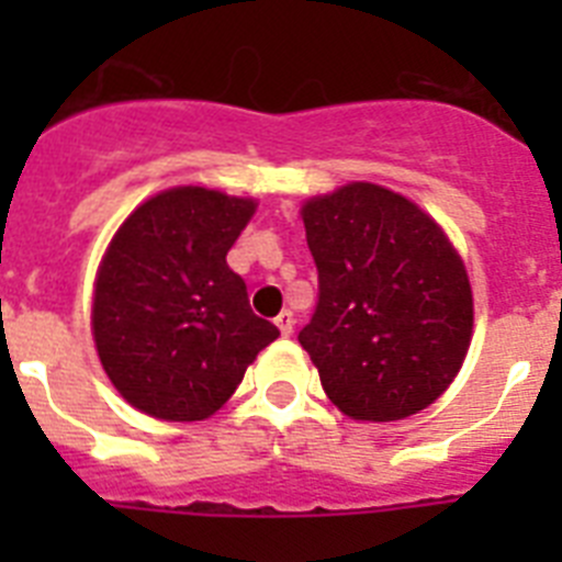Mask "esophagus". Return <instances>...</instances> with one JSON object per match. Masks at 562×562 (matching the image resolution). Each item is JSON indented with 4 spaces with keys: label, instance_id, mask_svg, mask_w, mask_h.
I'll use <instances>...</instances> for the list:
<instances>
[{
    "label": "esophagus",
    "instance_id": "esophagus-1",
    "mask_svg": "<svg viewBox=\"0 0 562 562\" xmlns=\"http://www.w3.org/2000/svg\"><path fill=\"white\" fill-rule=\"evenodd\" d=\"M276 326H278V331H281V335L290 337L292 329H295V315H292L290 310H284L281 315L276 317Z\"/></svg>",
    "mask_w": 562,
    "mask_h": 562
}]
</instances>
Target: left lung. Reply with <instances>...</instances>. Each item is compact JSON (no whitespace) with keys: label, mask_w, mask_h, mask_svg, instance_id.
I'll list each match as a JSON object with an SVG mask.
<instances>
[{"label":"left lung","mask_w":562,"mask_h":562,"mask_svg":"<svg viewBox=\"0 0 562 562\" xmlns=\"http://www.w3.org/2000/svg\"><path fill=\"white\" fill-rule=\"evenodd\" d=\"M317 304L297 340L351 419L394 422L445 394L473 331V292L441 227L389 188L304 205Z\"/></svg>","instance_id":"8db88e82"}]
</instances>
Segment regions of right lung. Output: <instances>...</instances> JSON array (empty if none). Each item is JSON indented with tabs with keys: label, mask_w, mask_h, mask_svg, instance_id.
<instances>
[{
	"label": "right lung",
	"mask_w": 562,
	"mask_h": 562,
	"mask_svg": "<svg viewBox=\"0 0 562 562\" xmlns=\"http://www.w3.org/2000/svg\"><path fill=\"white\" fill-rule=\"evenodd\" d=\"M256 202L171 188L114 233L95 281L92 335L103 371L143 414L207 419L281 331L258 317L227 250Z\"/></svg>",
	"instance_id": "obj_1"
}]
</instances>
